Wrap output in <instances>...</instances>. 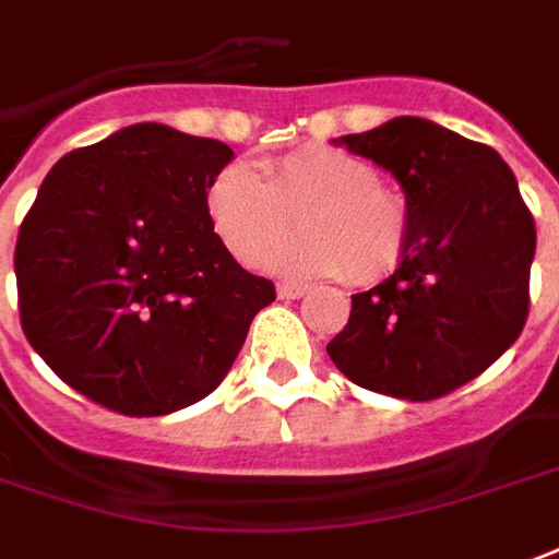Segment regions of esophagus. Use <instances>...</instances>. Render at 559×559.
I'll list each match as a JSON object with an SVG mask.
<instances>
[{"label": "esophagus", "instance_id": "34e87169", "mask_svg": "<svg viewBox=\"0 0 559 559\" xmlns=\"http://www.w3.org/2000/svg\"><path fill=\"white\" fill-rule=\"evenodd\" d=\"M307 292V285L300 283H280V288H276V295L283 297V300H297V297H304Z\"/></svg>", "mask_w": 559, "mask_h": 559}]
</instances>
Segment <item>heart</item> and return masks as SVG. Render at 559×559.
<instances>
[{
  "mask_svg": "<svg viewBox=\"0 0 559 559\" xmlns=\"http://www.w3.org/2000/svg\"><path fill=\"white\" fill-rule=\"evenodd\" d=\"M297 226L304 238L271 255V267L295 280L348 276L378 283L396 271L411 247V205L381 181L372 163L304 145L259 163H226L205 187V219L219 247L255 267Z\"/></svg>",
  "mask_w": 559,
  "mask_h": 559,
  "instance_id": "b5f03b06",
  "label": "heart"
}]
</instances>
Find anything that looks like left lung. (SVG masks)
Instances as JSON below:
<instances>
[{
    "label": "left lung",
    "mask_w": 559,
    "mask_h": 559,
    "mask_svg": "<svg viewBox=\"0 0 559 559\" xmlns=\"http://www.w3.org/2000/svg\"><path fill=\"white\" fill-rule=\"evenodd\" d=\"M340 142L396 175L414 226L396 274L352 295L330 360L384 396H447L524 330L536 252L531 207L495 148L426 118L399 116Z\"/></svg>",
    "instance_id": "left-lung-1"
}]
</instances>
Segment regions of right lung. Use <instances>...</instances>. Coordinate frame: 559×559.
<instances>
[{"instance_id":"right-lung-1","label":"right lung","mask_w":559,"mask_h":559,"mask_svg":"<svg viewBox=\"0 0 559 559\" xmlns=\"http://www.w3.org/2000/svg\"><path fill=\"white\" fill-rule=\"evenodd\" d=\"M226 142L130 124L64 154L20 223V324L76 393L128 417L187 408L235 364L271 280L243 271L205 219Z\"/></svg>"}]
</instances>
